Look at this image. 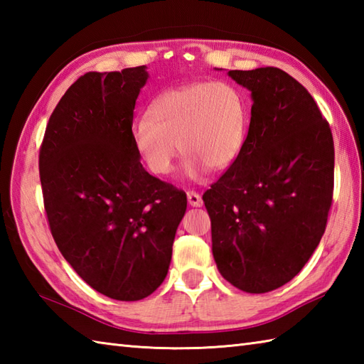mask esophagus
Returning <instances> with one entry per match:
<instances>
[{"instance_id":"obj_1","label":"esophagus","mask_w":364,"mask_h":364,"mask_svg":"<svg viewBox=\"0 0 364 364\" xmlns=\"http://www.w3.org/2000/svg\"><path fill=\"white\" fill-rule=\"evenodd\" d=\"M188 202H189L191 206H194V208H200V206L203 205L202 196L197 194V192H194V191H189L188 192Z\"/></svg>"}]
</instances>
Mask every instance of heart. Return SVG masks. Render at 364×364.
I'll use <instances>...</instances> for the list:
<instances>
[{
  "mask_svg": "<svg viewBox=\"0 0 364 364\" xmlns=\"http://www.w3.org/2000/svg\"><path fill=\"white\" fill-rule=\"evenodd\" d=\"M249 122L241 90L225 81H200L159 94L146 119L133 123L131 139L153 175L172 173L181 150L188 154L183 176L197 181L211 168L223 172L235 164L244 150Z\"/></svg>",
  "mask_w": 364,
  "mask_h": 364,
  "instance_id": "heart-1",
  "label": "heart"
}]
</instances>
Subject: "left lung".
Instances as JSON below:
<instances>
[{
	"label": "left lung",
	"mask_w": 364,
	"mask_h": 364,
	"mask_svg": "<svg viewBox=\"0 0 364 364\" xmlns=\"http://www.w3.org/2000/svg\"><path fill=\"white\" fill-rule=\"evenodd\" d=\"M250 90L241 156L203 194L220 275L250 294L291 282L326 231L335 149L308 90L275 67L230 70Z\"/></svg>",
	"instance_id": "left-lung-1"
}]
</instances>
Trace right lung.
I'll list each match as a JSON object with an SVG mask.
<instances>
[{
    "label": "right lung",
    "instance_id": "right-lung-1",
    "mask_svg": "<svg viewBox=\"0 0 364 364\" xmlns=\"http://www.w3.org/2000/svg\"><path fill=\"white\" fill-rule=\"evenodd\" d=\"M146 80L145 65L81 76L53 111L38 156L58 249L90 288L122 301L164 282L188 206L142 167L131 139Z\"/></svg>",
    "mask_w": 364,
    "mask_h": 364
}]
</instances>
